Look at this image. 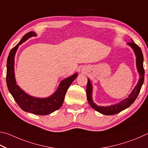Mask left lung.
<instances>
[{
  "label": "left lung",
  "mask_w": 148,
  "mask_h": 148,
  "mask_svg": "<svg viewBox=\"0 0 148 148\" xmlns=\"http://www.w3.org/2000/svg\"><path fill=\"white\" fill-rule=\"evenodd\" d=\"M131 40L132 42H129L127 44L133 49L134 54H135V56L136 57V67L140 75V79L138 83L136 85V86L134 87V88L133 89L131 94H129L127 98L121 101V102L118 103V104L108 106V107H100V106H97V105L95 104L92 100V85L91 84V82L90 81V79L88 78V83L86 86V96L88 101L89 104L94 109L97 111V112L103 114H116L120 112L121 111L125 110L127 108L130 107V106L134 103V101L136 100V97H138V95L140 91L142 84L144 83L145 72L143 66V54H142L141 49L139 47V46L137 45L136 43H134L133 40Z\"/></svg>",
  "instance_id": "left-lung-1"
}]
</instances>
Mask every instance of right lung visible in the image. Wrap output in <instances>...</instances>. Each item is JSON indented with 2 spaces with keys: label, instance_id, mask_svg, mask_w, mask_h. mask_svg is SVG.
Returning <instances> with one entry per match:
<instances>
[{
  "label": "right lung",
  "instance_id": "add662e5",
  "mask_svg": "<svg viewBox=\"0 0 148 148\" xmlns=\"http://www.w3.org/2000/svg\"><path fill=\"white\" fill-rule=\"evenodd\" d=\"M34 32H29L23 36L21 41L10 51L7 60L6 83L10 94L17 105L25 112L37 115H47L59 109L64 103L66 92L73 81L77 78L78 74L64 79L59 84L56 91L50 97L37 98L32 97L25 93L16 84L14 73V59L19 45L32 36H36Z\"/></svg>",
  "mask_w": 148,
  "mask_h": 148
}]
</instances>
